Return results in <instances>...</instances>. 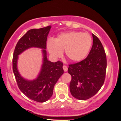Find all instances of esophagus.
Wrapping results in <instances>:
<instances>
[{"label": "esophagus", "mask_w": 121, "mask_h": 121, "mask_svg": "<svg viewBox=\"0 0 121 121\" xmlns=\"http://www.w3.org/2000/svg\"><path fill=\"white\" fill-rule=\"evenodd\" d=\"M62 68H63V69L64 70V72H66L68 70V67L67 66H66V65H63Z\"/></svg>", "instance_id": "34e87169"}]
</instances>
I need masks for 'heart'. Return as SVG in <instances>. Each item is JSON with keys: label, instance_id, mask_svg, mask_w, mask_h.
<instances>
[{"label": "heart", "instance_id": "b5f03b06", "mask_svg": "<svg viewBox=\"0 0 121 121\" xmlns=\"http://www.w3.org/2000/svg\"><path fill=\"white\" fill-rule=\"evenodd\" d=\"M92 44V39L87 33L72 31L62 33L55 40L47 43V48L54 57L61 56L65 50L66 56L73 62L84 60L87 56Z\"/></svg>", "mask_w": 121, "mask_h": 121}]
</instances>
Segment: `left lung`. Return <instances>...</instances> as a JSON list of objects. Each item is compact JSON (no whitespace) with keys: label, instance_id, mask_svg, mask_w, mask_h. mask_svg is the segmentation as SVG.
<instances>
[{"label":"left lung","instance_id":"obj_1","mask_svg":"<svg viewBox=\"0 0 121 121\" xmlns=\"http://www.w3.org/2000/svg\"><path fill=\"white\" fill-rule=\"evenodd\" d=\"M93 41L86 58L69 65L68 72L71 75L69 88L72 95L80 100H86L100 90L106 77L107 60L103 45L92 34Z\"/></svg>","mask_w":121,"mask_h":121}]
</instances>
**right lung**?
<instances>
[{
	"label": "right lung",
	"instance_id": "1",
	"mask_svg": "<svg viewBox=\"0 0 121 121\" xmlns=\"http://www.w3.org/2000/svg\"><path fill=\"white\" fill-rule=\"evenodd\" d=\"M51 27L32 29L20 39L15 47L12 59V69L19 89L27 97L35 101L44 102L51 98L55 85L64 73L63 63L60 61L52 62L47 59V39ZM30 47L43 49L44 61L40 73L37 79L28 81L23 79L17 70V56Z\"/></svg>",
	"mask_w": 121,
	"mask_h": 121
}]
</instances>
